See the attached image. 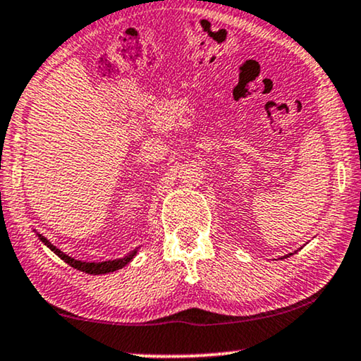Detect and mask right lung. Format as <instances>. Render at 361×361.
I'll return each mask as SVG.
<instances>
[{"mask_svg":"<svg viewBox=\"0 0 361 361\" xmlns=\"http://www.w3.org/2000/svg\"><path fill=\"white\" fill-rule=\"evenodd\" d=\"M39 239L42 243L46 244L47 247L51 249L52 252L57 254L62 261L69 264V266H72L74 269H77V271H82V272H87V274H107V272H114L117 271V269H122L125 264H128L133 259V256H135V251L127 254V256L122 257V259H115V261H105V262H82V261H77V259H72L67 256V254H64L62 251H59L56 246H52V244L47 241L46 238H42L39 234Z\"/></svg>","mask_w":361,"mask_h":361,"instance_id":"obj_1","label":"right lung"}]
</instances>
